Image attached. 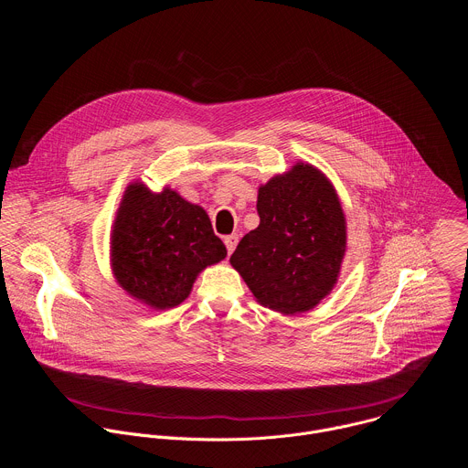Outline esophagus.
<instances>
[{
    "label": "esophagus",
    "mask_w": 468,
    "mask_h": 468,
    "mask_svg": "<svg viewBox=\"0 0 468 468\" xmlns=\"http://www.w3.org/2000/svg\"><path fill=\"white\" fill-rule=\"evenodd\" d=\"M237 242H239V237L237 235H228L224 237V244L228 248V253H233V250L237 248Z\"/></svg>",
    "instance_id": "obj_1"
}]
</instances>
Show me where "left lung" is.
I'll use <instances>...</instances> for the list:
<instances>
[{
	"instance_id": "1",
	"label": "left lung",
	"mask_w": 468,
	"mask_h": 468,
	"mask_svg": "<svg viewBox=\"0 0 468 468\" xmlns=\"http://www.w3.org/2000/svg\"><path fill=\"white\" fill-rule=\"evenodd\" d=\"M259 226L229 262L259 303L294 314L313 309L337 283L346 220L331 183L298 163L259 188Z\"/></svg>"
}]
</instances>
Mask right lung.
<instances>
[{
	"instance_id": "add662e5",
	"label": "right lung",
	"mask_w": 468,
	"mask_h": 468,
	"mask_svg": "<svg viewBox=\"0 0 468 468\" xmlns=\"http://www.w3.org/2000/svg\"><path fill=\"white\" fill-rule=\"evenodd\" d=\"M111 244L116 282L155 309L179 305L196 276L228 253L202 207L170 188L154 194L141 183L123 194Z\"/></svg>"
}]
</instances>
